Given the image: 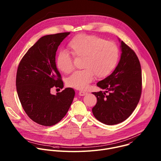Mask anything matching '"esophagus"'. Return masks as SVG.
<instances>
[{
    "label": "esophagus",
    "instance_id": "obj_1",
    "mask_svg": "<svg viewBox=\"0 0 161 161\" xmlns=\"http://www.w3.org/2000/svg\"><path fill=\"white\" fill-rule=\"evenodd\" d=\"M88 94V92H85V91H80L79 92V96H84L85 95H86Z\"/></svg>",
    "mask_w": 161,
    "mask_h": 161
}]
</instances>
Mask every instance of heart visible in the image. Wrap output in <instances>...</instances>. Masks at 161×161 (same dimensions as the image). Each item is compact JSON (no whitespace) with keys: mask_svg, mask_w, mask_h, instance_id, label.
Wrapping results in <instances>:
<instances>
[{"mask_svg":"<svg viewBox=\"0 0 161 161\" xmlns=\"http://www.w3.org/2000/svg\"><path fill=\"white\" fill-rule=\"evenodd\" d=\"M68 49L75 57H83V69L75 72L66 80L67 86L78 89L87 88L94 76L104 78L115 68L119 57V50L115 43L105 41L93 35L80 34L68 44ZM58 69L65 74L74 69L73 59L66 52H62L56 60Z\"/></svg>","mask_w":161,"mask_h":161,"instance_id":"heart-1","label":"heart"}]
</instances>
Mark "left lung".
<instances>
[{"label":"left lung","instance_id":"1","mask_svg":"<svg viewBox=\"0 0 161 161\" xmlns=\"http://www.w3.org/2000/svg\"><path fill=\"white\" fill-rule=\"evenodd\" d=\"M121 57L115 69L97 86L107 91L92 92L97 103L92 108L94 117L106 125H115L125 120L140 99L142 69L135 52L120 41ZM106 92H109L108 95Z\"/></svg>","mask_w":161,"mask_h":161}]
</instances>
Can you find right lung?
<instances>
[{"mask_svg": "<svg viewBox=\"0 0 161 161\" xmlns=\"http://www.w3.org/2000/svg\"><path fill=\"white\" fill-rule=\"evenodd\" d=\"M70 32L41 37L21 60L16 73V86L21 106L29 117L44 126L59 122L69 109L75 92L66 88L56 95L53 87L63 88L55 55L58 46Z\"/></svg>", "mask_w": 161, "mask_h": 161, "instance_id": "1", "label": "right lung"}]
</instances>
